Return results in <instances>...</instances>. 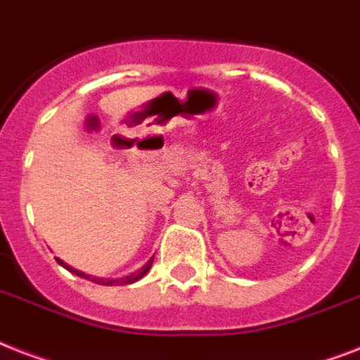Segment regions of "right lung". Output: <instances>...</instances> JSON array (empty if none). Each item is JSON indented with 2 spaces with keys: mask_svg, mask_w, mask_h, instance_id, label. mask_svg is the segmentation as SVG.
I'll return each instance as SVG.
<instances>
[{
  "mask_svg": "<svg viewBox=\"0 0 360 360\" xmlns=\"http://www.w3.org/2000/svg\"><path fill=\"white\" fill-rule=\"evenodd\" d=\"M155 257V255H153ZM58 264L64 266L66 270L72 271V274H75V276L79 277H84V279H89V281L92 283H98V285H107V286H114V285H131V283H136L139 279H142V277L150 271L151 264H153V259H150V261L146 262V266H142L136 274H131V276L127 277H122V279H109V281H105V279H99V277H92V276H86V274H83V271H79V270H74L72 266H68L66 262H63L60 259H58Z\"/></svg>",
  "mask_w": 360,
  "mask_h": 360,
  "instance_id": "add662e5",
  "label": "right lung"
}]
</instances>
